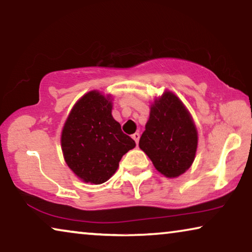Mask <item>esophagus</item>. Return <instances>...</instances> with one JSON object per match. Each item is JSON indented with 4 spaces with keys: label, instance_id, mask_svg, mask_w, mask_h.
<instances>
[{
    "label": "esophagus",
    "instance_id": "esophagus-1",
    "mask_svg": "<svg viewBox=\"0 0 252 252\" xmlns=\"http://www.w3.org/2000/svg\"><path fill=\"white\" fill-rule=\"evenodd\" d=\"M139 138H140V134L139 133H133L132 134V139L134 141H136V144L138 145V142H139Z\"/></svg>",
    "mask_w": 252,
    "mask_h": 252
}]
</instances>
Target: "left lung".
<instances>
[{
	"instance_id": "obj_1",
	"label": "left lung",
	"mask_w": 252,
	"mask_h": 252,
	"mask_svg": "<svg viewBox=\"0 0 252 252\" xmlns=\"http://www.w3.org/2000/svg\"><path fill=\"white\" fill-rule=\"evenodd\" d=\"M198 131L190 112L170 90L154 99L146 130L139 140L154 166L166 178H178L196 157Z\"/></svg>"
}]
</instances>
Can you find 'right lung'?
<instances>
[{"mask_svg":"<svg viewBox=\"0 0 252 252\" xmlns=\"http://www.w3.org/2000/svg\"><path fill=\"white\" fill-rule=\"evenodd\" d=\"M112 99L98 90L88 92L73 105L63 126V157L86 183L106 182L118 170L122 156L136 147L112 116Z\"/></svg>","mask_w":252,"mask_h":252,"instance_id":"1","label":"right lung"}]
</instances>
